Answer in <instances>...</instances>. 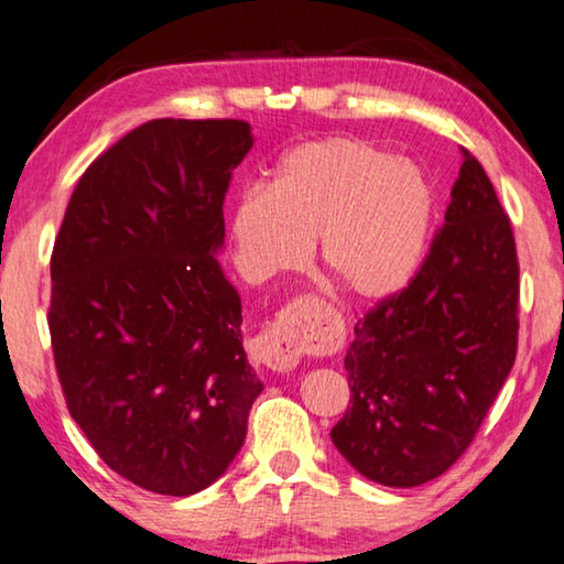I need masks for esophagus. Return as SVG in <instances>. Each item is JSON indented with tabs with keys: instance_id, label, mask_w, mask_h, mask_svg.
I'll return each mask as SVG.
<instances>
[{
	"instance_id": "esophagus-1",
	"label": "esophagus",
	"mask_w": 564,
	"mask_h": 564,
	"mask_svg": "<svg viewBox=\"0 0 564 564\" xmlns=\"http://www.w3.org/2000/svg\"><path fill=\"white\" fill-rule=\"evenodd\" d=\"M313 301L316 299L289 303L281 311V316L251 340L253 358L273 373H289L299 366L301 352L318 340V333L311 321L313 311H316Z\"/></svg>"
}]
</instances>
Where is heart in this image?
<instances>
[{"instance_id": "obj_1", "label": "heart", "mask_w": 564, "mask_h": 564, "mask_svg": "<svg viewBox=\"0 0 564 564\" xmlns=\"http://www.w3.org/2000/svg\"><path fill=\"white\" fill-rule=\"evenodd\" d=\"M433 221L423 171L360 137L305 141L251 186L228 218L236 259L256 281L299 269L318 241L326 279L356 301H383L413 279Z\"/></svg>"}]
</instances>
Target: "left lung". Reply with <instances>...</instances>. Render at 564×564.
Returning <instances> with one entry per match:
<instances>
[{
	"mask_svg": "<svg viewBox=\"0 0 564 564\" xmlns=\"http://www.w3.org/2000/svg\"><path fill=\"white\" fill-rule=\"evenodd\" d=\"M445 226L403 291L356 323L350 405L333 445L368 480L415 488L473 443L518 356L520 263L510 218L470 151Z\"/></svg>",
	"mask_w": 564,
	"mask_h": 564,
	"instance_id": "obj_1",
	"label": "left lung"
}]
</instances>
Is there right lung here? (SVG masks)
<instances>
[{
	"label": "right lung",
	"mask_w": 564,
	"mask_h": 564,
	"mask_svg": "<svg viewBox=\"0 0 564 564\" xmlns=\"http://www.w3.org/2000/svg\"><path fill=\"white\" fill-rule=\"evenodd\" d=\"M241 119H154L94 159L52 251L50 336L69 415L113 473L194 495L241 451L263 390L214 253L251 151Z\"/></svg>",
	"instance_id": "right-lung-1"
}]
</instances>
